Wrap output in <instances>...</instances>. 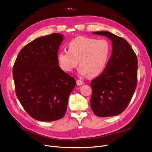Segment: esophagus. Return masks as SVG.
<instances>
[{"mask_svg":"<svg viewBox=\"0 0 152 152\" xmlns=\"http://www.w3.org/2000/svg\"><path fill=\"white\" fill-rule=\"evenodd\" d=\"M76 84H77V86H82V84H84V82H83V81L81 80L77 79V80H76Z\"/></svg>","mask_w":152,"mask_h":152,"instance_id":"obj_1","label":"esophagus"}]
</instances>
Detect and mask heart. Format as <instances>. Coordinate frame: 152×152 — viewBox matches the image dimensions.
Instances as JSON below:
<instances>
[{
  "label": "heart",
  "mask_w": 152,
  "mask_h": 152,
  "mask_svg": "<svg viewBox=\"0 0 152 152\" xmlns=\"http://www.w3.org/2000/svg\"><path fill=\"white\" fill-rule=\"evenodd\" d=\"M68 50L58 53V61L62 70L72 72L77 64L78 73L83 76L96 77L101 75L107 65L111 45L106 39L79 36L68 45Z\"/></svg>",
  "instance_id": "obj_1"
}]
</instances>
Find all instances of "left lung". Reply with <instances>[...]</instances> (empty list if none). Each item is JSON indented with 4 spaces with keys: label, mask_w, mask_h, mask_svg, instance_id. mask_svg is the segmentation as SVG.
I'll return each mask as SVG.
<instances>
[{
    "label": "left lung",
    "mask_w": 152,
    "mask_h": 152,
    "mask_svg": "<svg viewBox=\"0 0 152 152\" xmlns=\"http://www.w3.org/2000/svg\"><path fill=\"white\" fill-rule=\"evenodd\" d=\"M105 36L112 42V53L104 72L92 80L91 110L96 116L121 114L130 103L137 84V59L127 41L112 33H92Z\"/></svg>",
    "instance_id": "obj_1"
}]
</instances>
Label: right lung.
<instances>
[{"mask_svg":"<svg viewBox=\"0 0 152 152\" xmlns=\"http://www.w3.org/2000/svg\"><path fill=\"white\" fill-rule=\"evenodd\" d=\"M59 33L39 37L25 45L14 64L17 97L33 118L44 122L61 119L66 112L75 79L58 65V51L64 39Z\"/></svg>","mask_w":152,"mask_h":152,"instance_id":"1","label":"right lung"}]
</instances>
